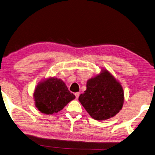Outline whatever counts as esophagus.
<instances>
[{"label":"esophagus","mask_w":155,"mask_h":155,"mask_svg":"<svg viewBox=\"0 0 155 155\" xmlns=\"http://www.w3.org/2000/svg\"><path fill=\"white\" fill-rule=\"evenodd\" d=\"M80 92L75 93V98H76V99H78V97H79V96H80Z\"/></svg>","instance_id":"esophagus-1"}]
</instances>
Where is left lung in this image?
I'll return each instance as SVG.
<instances>
[{
  "label": "left lung",
  "instance_id": "left-lung-1",
  "mask_svg": "<svg viewBox=\"0 0 155 155\" xmlns=\"http://www.w3.org/2000/svg\"><path fill=\"white\" fill-rule=\"evenodd\" d=\"M121 84L107 70L87 82V89L79 101L93 118L105 120L114 116L124 104Z\"/></svg>",
  "mask_w": 155,
  "mask_h": 155
}]
</instances>
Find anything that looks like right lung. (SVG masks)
I'll use <instances>...</instances> for the list:
<instances>
[{"label": "right lung", "mask_w": 155, "mask_h": 155, "mask_svg": "<svg viewBox=\"0 0 155 155\" xmlns=\"http://www.w3.org/2000/svg\"><path fill=\"white\" fill-rule=\"evenodd\" d=\"M35 106L46 114H52L62 110L75 97L60 79L50 78L41 82L33 94Z\"/></svg>", "instance_id": "right-lung-1"}]
</instances>
